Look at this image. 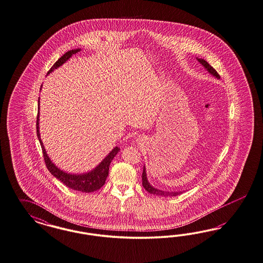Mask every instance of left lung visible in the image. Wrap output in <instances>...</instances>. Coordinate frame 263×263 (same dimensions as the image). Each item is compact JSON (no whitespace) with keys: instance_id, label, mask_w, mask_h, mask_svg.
Returning a JSON list of instances; mask_svg holds the SVG:
<instances>
[{"instance_id":"1","label":"left lung","mask_w":263,"mask_h":263,"mask_svg":"<svg viewBox=\"0 0 263 263\" xmlns=\"http://www.w3.org/2000/svg\"><path fill=\"white\" fill-rule=\"evenodd\" d=\"M196 59H197V61H198L200 64H202V65L204 66V68H205L211 74H213V76L216 77L217 79H220V77H219V74L217 73V71H216L206 60H204V59H202V58H196ZM142 180H143V186L145 187V191H147L148 193H151V194L158 195V196H163V197H167V196L171 197V196H177V195H179V194H181V191H171V192H170V191H161V190H157V189L154 187V186L149 183V181H147L145 166H144V170H143Z\"/></svg>"}]
</instances>
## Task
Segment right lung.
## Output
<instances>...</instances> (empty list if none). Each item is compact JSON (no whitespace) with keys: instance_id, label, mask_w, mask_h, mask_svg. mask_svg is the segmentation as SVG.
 Masks as SVG:
<instances>
[{"instance_id":"obj_1","label":"right lung","mask_w":263,"mask_h":263,"mask_svg":"<svg viewBox=\"0 0 263 263\" xmlns=\"http://www.w3.org/2000/svg\"><path fill=\"white\" fill-rule=\"evenodd\" d=\"M79 51H81V48L72 49V50H69L68 52H66L63 56H61L55 62L54 65L51 67V69L47 72V74L51 72H53V70H55V69L59 68L68 59H70L72 57V55L78 53ZM39 110H40V98H39ZM39 120H40V111L37 112V118H36V136L39 138L40 144H41L42 149H43L44 159H45L46 167H47L48 171L51 173V175H53L57 180H59L61 182H63L66 186L72 189L73 191H82V192H85V193H89V192H93V191L100 190L105 184V181H106L107 178H108L109 164L111 162V160L114 159V157L120 151V148L118 146H116L101 161V163L97 167H95L94 169H92L90 172L82 173V174H72V173L65 172L63 170H61L60 168H58L57 166H55V164L50 160V158L48 157V155L46 154L45 145H44L42 140H41Z\"/></svg>"}]
</instances>
